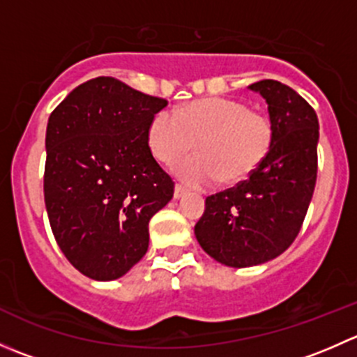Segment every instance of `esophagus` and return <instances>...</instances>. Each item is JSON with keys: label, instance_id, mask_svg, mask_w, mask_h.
I'll list each match as a JSON object with an SVG mask.
<instances>
[{"label": "esophagus", "instance_id": "1", "mask_svg": "<svg viewBox=\"0 0 357 357\" xmlns=\"http://www.w3.org/2000/svg\"><path fill=\"white\" fill-rule=\"evenodd\" d=\"M186 192H188V190H186L185 186L176 185V186H174V199H181V197L186 195Z\"/></svg>", "mask_w": 357, "mask_h": 357}]
</instances>
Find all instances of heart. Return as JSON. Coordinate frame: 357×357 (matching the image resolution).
<instances>
[{"label": "heart", "instance_id": "b5f03b06", "mask_svg": "<svg viewBox=\"0 0 357 357\" xmlns=\"http://www.w3.org/2000/svg\"><path fill=\"white\" fill-rule=\"evenodd\" d=\"M197 142L199 155L179 162L176 174L192 186L218 181L238 185L250 178L275 142L271 119L228 98L197 100L176 112L160 110L146 131L150 152L162 164H174Z\"/></svg>", "mask_w": 357, "mask_h": 357}]
</instances>
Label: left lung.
Wrapping results in <instances>:
<instances>
[{"label": "left lung", "instance_id": "left-lung-1", "mask_svg": "<svg viewBox=\"0 0 357 357\" xmlns=\"http://www.w3.org/2000/svg\"><path fill=\"white\" fill-rule=\"evenodd\" d=\"M248 88L268 103L273 149L261 167L233 188L205 199L195 225L200 247L221 264L268 262L294 243L314 193L319 124L298 93L273 79Z\"/></svg>", "mask_w": 357, "mask_h": 357}]
</instances>
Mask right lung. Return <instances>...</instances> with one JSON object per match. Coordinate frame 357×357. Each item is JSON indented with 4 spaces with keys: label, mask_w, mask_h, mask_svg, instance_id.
I'll return each instance as SVG.
<instances>
[{
    "label": "right lung",
    "mask_w": 357,
    "mask_h": 357,
    "mask_svg": "<svg viewBox=\"0 0 357 357\" xmlns=\"http://www.w3.org/2000/svg\"><path fill=\"white\" fill-rule=\"evenodd\" d=\"M167 100L114 77L72 89L46 128L45 204L60 250L98 282L124 276L149 250V222L174 181L146 143Z\"/></svg>",
    "instance_id": "obj_1"
}]
</instances>
